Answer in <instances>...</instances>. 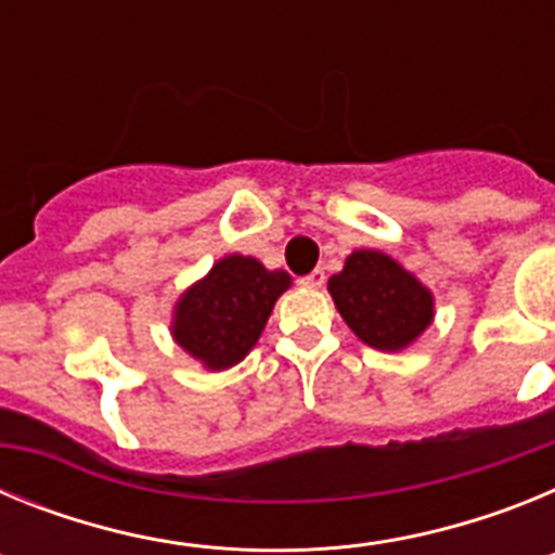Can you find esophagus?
Listing matches in <instances>:
<instances>
[{
	"instance_id": "1",
	"label": "esophagus",
	"mask_w": 555,
	"mask_h": 555,
	"mask_svg": "<svg viewBox=\"0 0 555 555\" xmlns=\"http://www.w3.org/2000/svg\"><path fill=\"white\" fill-rule=\"evenodd\" d=\"M300 283L306 288H322V286H325V272H322V269H313L311 274L300 278Z\"/></svg>"
}]
</instances>
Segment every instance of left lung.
<instances>
[{
    "mask_svg": "<svg viewBox=\"0 0 555 555\" xmlns=\"http://www.w3.org/2000/svg\"><path fill=\"white\" fill-rule=\"evenodd\" d=\"M336 311L364 345L400 352L423 336L436 317L434 292L380 249H356L327 281Z\"/></svg>",
    "mask_w": 555,
    "mask_h": 555,
    "instance_id": "8db88e82",
    "label": "left lung"
}]
</instances>
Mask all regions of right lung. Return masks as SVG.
I'll return each instance as SVG.
<instances>
[{"label": "right lung", "instance_id": "1", "mask_svg": "<svg viewBox=\"0 0 555 555\" xmlns=\"http://www.w3.org/2000/svg\"><path fill=\"white\" fill-rule=\"evenodd\" d=\"M292 286L283 269L253 255H224L171 308V338L203 370L222 372L249 356L274 302Z\"/></svg>", "mask_w": 555, "mask_h": 555}]
</instances>
